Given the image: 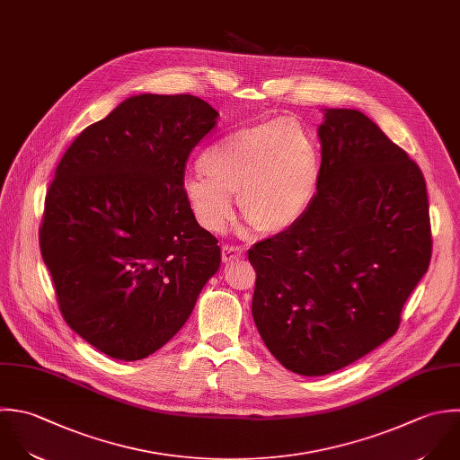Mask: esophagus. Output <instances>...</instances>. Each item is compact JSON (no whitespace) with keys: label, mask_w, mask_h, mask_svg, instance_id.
<instances>
[{"label":"esophagus","mask_w":460,"mask_h":460,"mask_svg":"<svg viewBox=\"0 0 460 460\" xmlns=\"http://www.w3.org/2000/svg\"><path fill=\"white\" fill-rule=\"evenodd\" d=\"M243 256H245V249H242V247H234V245H224L222 247V260L226 263L234 261V260L243 258Z\"/></svg>","instance_id":"esophagus-1"}]
</instances>
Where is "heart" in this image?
Returning a JSON list of instances; mask_svg holds the SVG:
<instances>
[{"label":"heart","mask_w":460,"mask_h":460,"mask_svg":"<svg viewBox=\"0 0 460 460\" xmlns=\"http://www.w3.org/2000/svg\"><path fill=\"white\" fill-rule=\"evenodd\" d=\"M199 172L184 181V197L197 222L224 231L240 209L261 233L292 229L308 211L321 179L314 136L292 118H276L238 128L209 145Z\"/></svg>","instance_id":"b5f03b06"}]
</instances>
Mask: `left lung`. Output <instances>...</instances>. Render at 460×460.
<instances>
[{"instance_id":"left-lung-1","label":"left lung","mask_w":460,"mask_h":460,"mask_svg":"<svg viewBox=\"0 0 460 460\" xmlns=\"http://www.w3.org/2000/svg\"><path fill=\"white\" fill-rule=\"evenodd\" d=\"M305 217L249 249L254 324L276 360L324 376L389 341L432 258L420 166L357 109H324Z\"/></svg>"}]
</instances>
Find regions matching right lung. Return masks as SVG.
<instances>
[{
  "label": "right lung",
  "instance_id": "1",
  "mask_svg": "<svg viewBox=\"0 0 460 460\" xmlns=\"http://www.w3.org/2000/svg\"><path fill=\"white\" fill-rule=\"evenodd\" d=\"M218 112L143 93L84 128L49 184L40 252L67 326L111 358L161 349L220 269L217 238L184 197L191 148Z\"/></svg>",
  "mask_w": 460,
  "mask_h": 460
}]
</instances>
